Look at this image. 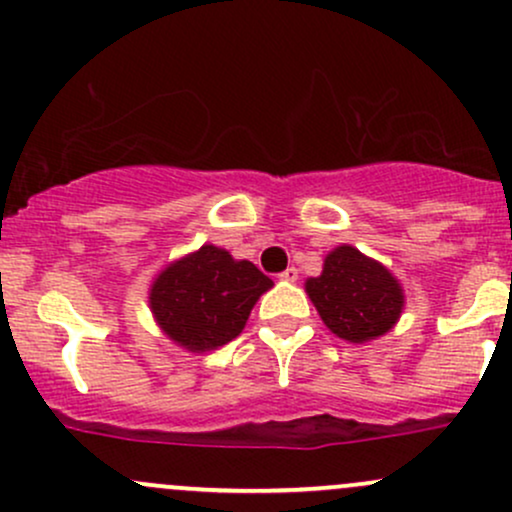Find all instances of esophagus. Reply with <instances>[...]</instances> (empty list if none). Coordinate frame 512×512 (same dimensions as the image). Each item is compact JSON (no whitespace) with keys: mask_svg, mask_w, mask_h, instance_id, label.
Instances as JSON below:
<instances>
[{"mask_svg":"<svg viewBox=\"0 0 512 512\" xmlns=\"http://www.w3.org/2000/svg\"><path fill=\"white\" fill-rule=\"evenodd\" d=\"M279 279H281V281H296V279H298V269H296V267L284 269V272L279 274Z\"/></svg>","mask_w":512,"mask_h":512,"instance_id":"esophagus-1","label":"esophagus"}]
</instances>
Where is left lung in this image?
<instances>
[{"instance_id": "obj_1", "label": "left lung", "mask_w": 512, "mask_h": 512, "mask_svg": "<svg viewBox=\"0 0 512 512\" xmlns=\"http://www.w3.org/2000/svg\"><path fill=\"white\" fill-rule=\"evenodd\" d=\"M305 291L330 332L351 344L383 337L404 308L402 286L390 269L351 245L334 248L322 274L305 281Z\"/></svg>"}]
</instances>
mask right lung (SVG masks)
<instances>
[{
  "instance_id": "add662e5",
  "label": "right lung",
  "mask_w": 512,
  "mask_h": 512,
  "mask_svg": "<svg viewBox=\"0 0 512 512\" xmlns=\"http://www.w3.org/2000/svg\"><path fill=\"white\" fill-rule=\"evenodd\" d=\"M274 281L248 260L202 245L156 276L149 305L168 339L192 354L219 349L243 332L257 298Z\"/></svg>"
}]
</instances>
